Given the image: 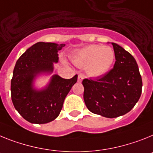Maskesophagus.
I'll use <instances>...</instances> for the list:
<instances>
[{"label": "esophagus", "mask_w": 153, "mask_h": 153, "mask_svg": "<svg viewBox=\"0 0 153 153\" xmlns=\"http://www.w3.org/2000/svg\"><path fill=\"white\" fill-rule=\"evenodd\" d=\"M83 78H84V76L82 75H78V82H82V80H83Z\"/></svg>", "instance_id": "esophagus-1"}]
</instances>
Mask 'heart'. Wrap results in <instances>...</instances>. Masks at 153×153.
Returning <instances> with one entry per match:
<instances>
[{"instance_id":"1","label":"heart","mask_w":153,"mask_h":153,"mask_svg":"<svg viewBox=\"0 0 153 153\" xmlns=\"http://www.w3.org/2000/svg\"><path fill=\"white\" fill-rule=\"evenodd\" d=\"M115 54L109 47L92 45L78 51L73 58V62L81 68H88L90 75L99 76L104 75L113 63Z\"/></svg>"}]
</instances>
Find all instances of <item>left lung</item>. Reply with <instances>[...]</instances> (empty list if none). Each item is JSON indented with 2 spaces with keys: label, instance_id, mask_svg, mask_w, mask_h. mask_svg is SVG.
Instances as JSON below:
<instances>
[{
  "label": "left lung",
  "instance_id": "1",
  "mask_svg": "<svg viewBox=\"0 0 153 153\" xmlns=\"http://www.w3.org/2000/svg\"><path fill=\"white\" fill-rule=\"evenodd\" d=\"M113 68L98 79H84V101L92 113L116 118L131 111L142 93L143 82L136 61L120 45L111 43Z\"/></svg>",
  "mask_w": 153,
  "mask_h": 153
}]
</instances>
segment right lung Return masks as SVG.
I'll use <instances>...</instances> for the list:
<instances>
[{
  "label": "right lung",
  "mask_w": 153,
  "mask_h": 153,
  "mask_svg": "<svg viewBox=\"0 0 153 153\" xmlns=\"http://www.w3.org/2000/svg\"><path fill=\"white\" fill-rule=\"evenodd\" d=\"M65 45L38 42L16 62L10 85L11 99L15 109L29 123L45 124L56 119L65 97L76 83L77 75L70 79L54 75L43 89L34 88L36 77L52 72L53 63L58 62V51Z\"/></svg>",
  "instance_id": "add662e5"
}]
</instances>
